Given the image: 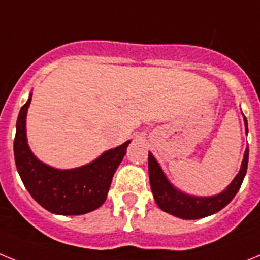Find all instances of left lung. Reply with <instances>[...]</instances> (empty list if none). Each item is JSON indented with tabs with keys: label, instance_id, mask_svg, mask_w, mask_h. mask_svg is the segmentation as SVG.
<instances>
[{
	"label": "left lung",
	"instance_id": "8db88e82",
	"mask_svg": "<svg viewBox=\"0 0 260 260\" xmlns=\"http://www.w3.org/2000/svg\"><path fill=\"white\" fill-rule=\"evenodd\" d=\"M245 124L246 132H247L248 128L246 117ZM247 164L248 147L245 152L243 161H242L241 171L226 190L214 197H193V196H186V194L178 191L177 189H174L171 182L167 180V177L164 176L160 165L154 160V157L152 156V153H149L148 154V168H149V181L154 201L160 206L161 210L178 218H182V219H198V218L214 214L223 209L235 197V194L238 193L242 182H243L246 172H247Z\"/></svg>",
	"mask_w": 260,
	"mask_h": 260
}]
</instances>
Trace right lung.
I'll use <instances>...</instances> for the list:
<instances>
[{
    "label": "right lung",
    "instance_id": "1",
    "mask_svg": "<svg viewBox=\"0 0 260 260\" xmlns=\"http://www.w3.org/2000/svg\"><path fill=\"white\" fill-rule=\"evenodd\" d=\"M30 102L31 95L19 111L14 137L15 165L26 189L41 206L55 214L80 215L102 206L129 141L78 169L59 171L47 167L37 160L26 141V112Z\"/></svg>",
    "mask_w": 260,
    "mask_h": 260
}]
</instances>
